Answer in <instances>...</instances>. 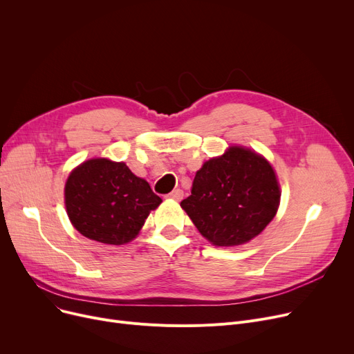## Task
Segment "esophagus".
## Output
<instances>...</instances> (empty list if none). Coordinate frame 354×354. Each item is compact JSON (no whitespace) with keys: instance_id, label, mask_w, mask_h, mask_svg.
<instances>
[{"instance_id":"esophagus-1","label":"esophagus","mask_w":354,"mask_h":354,"mask_svg":"<svg viewBox=\"0 0 354 354\" xmlns=\"http://www.w3.org/2000/svg\"><path fill=\"white\" fill-rule=\"evenodd\" d=\"M166 198L174 199V201H180L183 198V191L182 189H174Z\"/></svg>"}]
</instances>
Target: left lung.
Instances as JSON below:
<instances>
[{
    "instance_id": "obj_1",
    "label": "left lung",
    "mask_w": 354,
    "mask_h": 354,
    "mask_svg": "<svg viewBox=\"0 0 354 354\" xmlns=\"http://www.w3.org/2000/svg\"><path fill=\"white\" fill-rule=\"evenodd\" d=\"M280 199L272 165L252 149L232 145L202 165L180 207L212 245L236 247L266 230Z\"/></svg>"
}]
</instances>
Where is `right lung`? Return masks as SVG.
Segmentation results:
<instances>
[{
  "instance_id": "add662e5",
  "label": "right lung",
  "mask_w": 354,
  "mask_h": 354,
  "mask_svg": "<svg viewBox=\"0 0 354 354\" xmlns=\"http://www.w3.org/2000/svg\"><path fill=\"white\" fill-rule=\"evenodd\" d=\"M160 203L146 179L136 176L124 162L109 158L82 162L64 185L71 225L86 238L107 245L133 241Z\"/></svg>"
}]
</instances>
